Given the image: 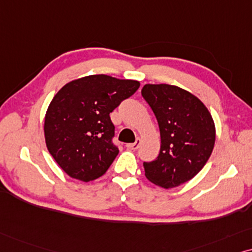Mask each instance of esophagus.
Returning a JSON list of instances; mask_svg holds the SVG:
<instances>
[{"label":"esophagus","mask_w":252,"mask_h":252,"mask_svg":"<svg viewBox=\"0 0 252 252\" xmlns=\"http://www.w3.org/2000/svg\"><path fill=\"white\" fill-rule=\"evenodd\" d=\"M139 144H140V139L137 138L135 143L126 144V149H129V150H137L139 147Z\"/></svg>","instance_id":"1"}]
</instances>
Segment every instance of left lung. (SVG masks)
<instances>
[{
  "instance_id": "8db88e82",
  "label": "left lung",
  "mask_w": 252,
  "mask_h": 252,
  "mask_svg": "<svg viewBox=\"0 0 252 252\" xmlns=\"http://www.w3.org/2000/svg\"><path fill=\"white\" fill-rule=\"evenodd\" d=\"M142 95L157 117L160 153L144 162L145 176L165 189L198 174L212 153L216 128L205 105L190 92L168 84H146Z\"/></svg>"
}]
</instances>
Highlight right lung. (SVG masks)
Wrapping results in <instances>:
<instances>
[{"label":"right lung","instance_id":"1","mask_svg":"<svg viewBox=\"0 0 252 252\" xmlns=\"http://www.w3.org/2000/svg\"><path fill=\"white\" fill-rule=\"evenodd\" d=\"M139 87V82L92 75L72 80L54 96L45 117L49 153L72 179L102 176L119 154L109 114Z\"/></svg>","mask_w":252,"mask_h":252}]
</instances>
